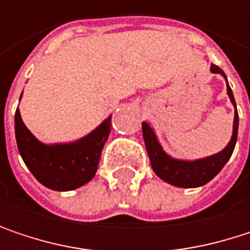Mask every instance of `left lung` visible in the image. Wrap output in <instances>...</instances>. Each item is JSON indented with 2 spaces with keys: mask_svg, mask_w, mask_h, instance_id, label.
<instances>
[{
  "mask_svg": "<svg viewBox=\"0 0 250 250\" xmlns=\"http://www.w3.org/2000/svg\"><path fill=\"white\" fill-rule=\"evenodd\" d=\"M210 71L213 74H220L226 78L225 72L217 65H211ZM227 95H229L231 104L234 105V122H233L231 139L222 152L211 155L208 158H204V159L181 161V159L171 158L169 155H167L164 152L162 146L159 145V142L156 139L153 128L146 122L142 123L143 139H145V145H146V150H147V155L150 159L152 169L161 179H164L165 182L175 185V187L195 188V187H201V185L207 184L223 169V167L227 164V161L230 159V156L234 150L236 140H237V127H239V114H237L234 97H233V92H231V88L229 86V83H227Z\"/></svg>",
  "mask_w": 250,
  "mask_h": 250,
  "instance_id": "8db88e82",
  "label": "left lung"
}]
</instances>
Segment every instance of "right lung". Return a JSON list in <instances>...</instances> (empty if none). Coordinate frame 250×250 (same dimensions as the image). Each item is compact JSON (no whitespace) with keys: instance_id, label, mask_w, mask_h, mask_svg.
<instances>
[{"instance_id":"right-lung-1","label":"right lung","mask_w":250,"mask_h":250,"mask_svg":"<svg viewBox=\"0 0 250 250\" xmlns=\"http://www.w3.org/2000/svg\"><path fill=\"white\" fill-rule=\"evenodd\" d=\"M14 125L19 152L34 178L50 189L71 191L89 182L97 172L103 147L111 131V116L85 137L59 145L39 142L23 123L19 108Z\"/></svg>"}]
</instances>
